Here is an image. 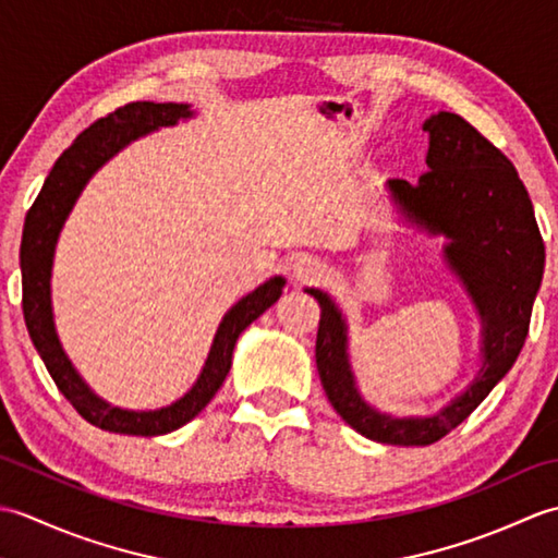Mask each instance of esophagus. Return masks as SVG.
<instances>
[{
    "label": "esophagus",
    "instance_id": "obj_1",
    "mask_svg": "<svg viewBox=\"0 0 558 558\" xmlns=\"http://www.w3.org/2000/svg\"><path fill=\"white\" fill-rule=\"evenodd\" d=\"M324 264L314 256H302L298 264H294L292 272L298 282H306V286H312V282H318L324 278Z\"/></svg>",
    "mask_w": 558,
    "mask_h": 558
}]
</instances>
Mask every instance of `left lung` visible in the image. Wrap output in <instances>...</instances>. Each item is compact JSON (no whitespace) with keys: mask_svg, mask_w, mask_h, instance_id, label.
Segmentation results:
<instances>
[{"mask_svg":"<svg viewBox=\"0 0 558 558\" xmlns=\"http://www.w3.org/2000/svg\"><path fill=\"white\" fill-rule=\"evenodd\" d=\"M426 170L417 184L388 180L405 216L434 234L484 322L482 372L434 417H388L360 398L348 364L345 322L322 290H306L322 306L316 366L330 405L354 432L390 446H429L465 422L501 381L525 345L542 272L544 242L525 184L487 136L453 112L424 122Z\"/></svg>","mask_w":558,"mask_h":558,"instance_id":"8db88e82","label":"left lung"}]
</instances>
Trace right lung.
<instances>
[{"mask_svg":"<svg viewBox=\"0 0 558 558\" xmlns=\"http://www.w3.org/2000/svg\"><path fill=\"white\" fill-rule=\"evenodd\" d=\"M189 105L177 102H129L124 108L100 117L88 129L76 136L62 156L52 165L50 174L40 189L38 198L28 208L26 225L21 240V286H23V318H26L28 336L35 350L43 357L47 372L62 393L83 420L93 426L114 434L129 436H158L180 429L182 424L194 420L204 410L210 398L218 393L225 376L230 372L234 342L242 330L264 314L270 304H276L282 294L286 280L272 278L258 290L246 294L225 314L222 324L213 340L210 354L198 381L184 398L172 402L170 408L153 412H132L110 408L90 393V388L81 381L74 366L59 345L52 306H50V268L57 234L81 194L83 184L96 172L105 160H110L117 150L141 134H148L158 126H170L182 117H189Z\"/></svg>","mask_w":558,"mask_h":558,"instance_id":"add662e5","label":"right lung"}]
</instances>
